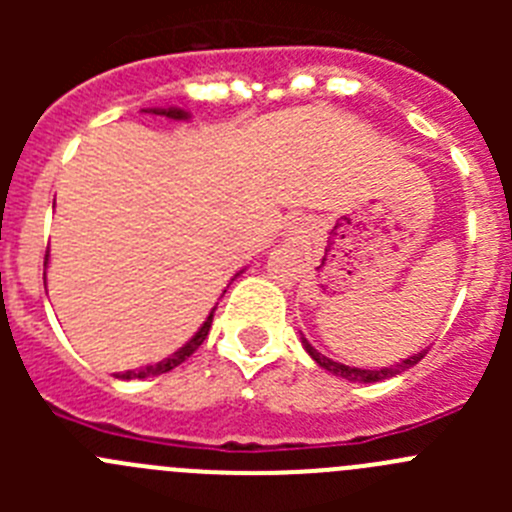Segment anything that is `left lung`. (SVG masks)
I'll return each mask as SVG.
<instances>
[{
	"label": "left lung",
	"mask_w": 512,
	"mask_h": 512,
	"mask_svg": "<svg viewBox=\"0 0 512 512\" xmlns=\"http://www.w3.org/2000/svg\"><path fill=\"white\" fill-rule=\"evenodd\" d=\"M302 346H305V351L312 356V361H315V364L323 366L325 372L336 374V377L348 379V382H364V384L382 382V379H390V377H395V374L408 372L410 366H415L420 359H423L425 354H428V351H420V354L408 356V359L400 361V364L384 366V369H356V366L338 364V361H333V359H328V356H323V354H320V351H318V348H312L310 343H307V338H302Z\"/></svg>",
	"instance_id": "left-lung-1"
}]
</instances>
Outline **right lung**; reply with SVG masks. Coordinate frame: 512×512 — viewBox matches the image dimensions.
<instances>
[{"mask_svg": "<svg viewBox=\"0 0 512 512\" xmlns=\"http://www.w3.org/2000/svg\"><path fill=\"white\" fill-rule=\"evenodd\" d=\"M148 112H153V115H166V117H171V120H187V117H189L187 112H184V110H176V107H169V110H148ZM45 264H48V256H45ZM235 277H238V274H235ZM215 307H217V305H215ZM215 307H212V312H210V315H207L205 323H202V328L197 330V333H194V336L189 338V341L184 343L182 348H179V351H174V354H171L169 359L158 361V364H151V366H140V369H130V372L117 374V377H122V379L158 377V374L171 372L174 366H179V364H182V361H187L189 356H192L194 351H197V348L202 346V343H205L207 333H210V325H212V315H215Z\"/></svg>", "mask_w": 512, "mask_h": 512, "instance_id": "right-lung-1", "label": "right lung"}]
</instances>
